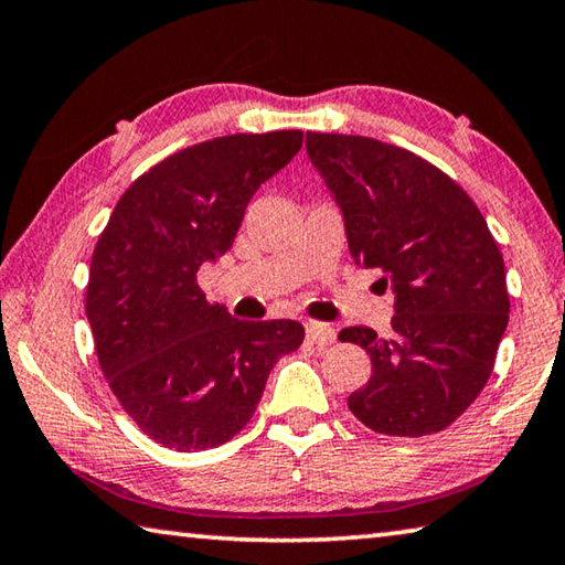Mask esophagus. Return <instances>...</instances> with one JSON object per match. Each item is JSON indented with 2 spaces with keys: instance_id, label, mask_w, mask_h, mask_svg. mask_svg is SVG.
<instances>
[{
  "instance_id": "1",
  "label": "esophagus",
  "mask_w": 565,
  "mask_h": 565,
  "mask_svg": "<svg viewBox=\"0 0 565 565\" xmlns=\"http://www.w3.org/2000/svg\"><path fill=\"white\" fill-rule=\"evenodd\" d=\"M307 339L315 344H331L337 339V331L331 329L324 321H307Z\"/></svg>"
}]
</instances>
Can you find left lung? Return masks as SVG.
<instances>
[{"mask_svg":"<svg viewBox=\"0 0 565 565\" xmlns=\"http://www.w3.org/2000/svg\"><path fill=\"white\" fill-rule=\"evenodd\" d=\"M307 153L344 218L349 254L382 268L392 334L347 327L372 377L347 397L374 433L423 437L468 409L508 327L505 264L478 205L440 168L362 136L307 132Z\"/></svg>","mask_w":565,"mask_h":565,"instance_id":"1","label":"left lung"}]
</instances>
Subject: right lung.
<instances>
[{
    "label": "right lung",
    "mask_w": 565,
    "mask_h": 565,
    "mask_svg": "<svg viewBox=\"0 0 565 565\" xmlns=\"http://www.w3.org/2000/svg\"><path fill=\"white\" fill-rule=\"evenodd\" d=\"M301 130L199 142L142 173L97 241L85 311L107 384L136 425L178 452L244 429L294 319L241 321L199 289V268L234 246L246 205L299 153Z\"/></svg>",
    "instance_id": "obj_1"
}]
</instances>
